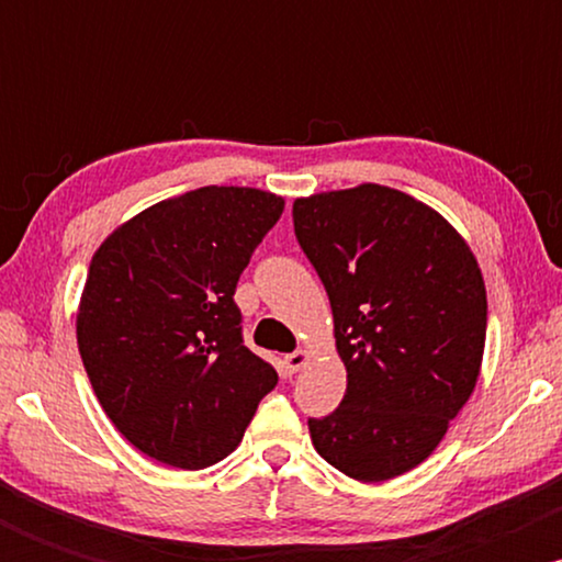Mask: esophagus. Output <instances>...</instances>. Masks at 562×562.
Listing matches in <instances>:
<instances>
[{"label": "esophagus", "instance_id": "1", "mask_svg": "<svg viewBox=\"0 0 562 562\" xmlns=\"http://www.w3.org/2000/svg\"><path fill=\"white\" fill-rule=\"evenodd\" d=\"M306 362H308V351H293V353H288L285 362L282 364H285L288 375H295V372H299Z\"/></svg>", "mask_w": 562, "mask_h": 562}]
</instances>
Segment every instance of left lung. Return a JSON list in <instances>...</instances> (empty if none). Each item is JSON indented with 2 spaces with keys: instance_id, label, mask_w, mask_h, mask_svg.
I'll return each instance as SVG.
<instances>
[{
  "instance_id": "8db88e82",
  "label": "left lung",
  "mask_w": 562,
  "mask_h": 562,
  "mask_svg": "<svg viewBox=\"0 0 562 562\" xmlns=\"http://www.w3.org/2000/svg\"><path fill=\"white\" fill-rule=\"evenodd\" d=\"M299 245L333 306L346 396L308 417L314 449L348 479H396L434 454L465 406L486 344V288L441 214L383 184L293 203Z\"/></svg>"
}]
</instances>
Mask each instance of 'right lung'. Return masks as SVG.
<instances>
[{
    "instance_id": "1",
    "label": "right lung",
    "mask_w": 562,
    "mask_h": 562,
    "mask_svg": "<svg viewBox=\"0 0 562 562\" xmlns=\"http://www.w3.org/2000/svg\"><path fill=\"white\" fill-rule=\"evenodd\" d=\"M285 200L200 187L160 200L97 248L76 338L97 402L128 443L164 465L224 460L277 385L243 344L237 280Z\"/></svg>"
}]
</instances>
